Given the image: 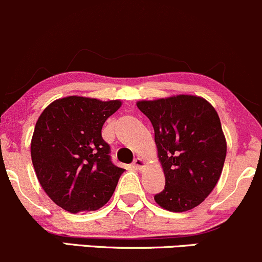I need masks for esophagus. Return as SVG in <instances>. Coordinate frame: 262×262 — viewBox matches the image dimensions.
<instances>
[{
    "label": "esophagus",
    "mask_w": 262,
    "mask_h": 262,
    "mask_svg": "<svg viewBox=\"0 0 262 262\" xmlns=\"http://www.w3.org/2000/svg\"><path fill=\"white\" fill-rule=\"evenodd\" d=\"M134 166L137 168V170H141V168L145 167V161L142 159H136L134 161Z\"/></svg>",
    "instance_id": "obj_1"
}]
</instances>
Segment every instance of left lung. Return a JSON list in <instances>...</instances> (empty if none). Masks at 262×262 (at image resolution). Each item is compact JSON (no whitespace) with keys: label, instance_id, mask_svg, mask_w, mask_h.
<instances>
[{"label":"left lung","instance_id":"8db88e82","mask_svg":"<svg viewBox=\"0 0 262 262\" xmlns=\"http://www.w3.org/2000/svg\"><path fill=\"white\" fill-rule=\"evenodd\" d=\"M136 105L152 123L165 173V188L155 201L172 212L192 210L210 195L224 167L227 146L217 112L192 95Z\"/></svg>","mask_w":262,"mask_h":262}]
</instances>
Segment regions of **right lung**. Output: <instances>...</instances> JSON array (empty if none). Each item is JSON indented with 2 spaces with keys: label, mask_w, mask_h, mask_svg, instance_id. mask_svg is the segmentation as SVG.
<instances>
[{
  "label": "right lung",
  "mask_w": 262,
  "mask_h": 262,
  "mask_svg": "<svg viewBox=\"0 0 262 262\" xmlns=\"http://www.w3.org/2000/svg\"><path fill=\"white\" fill-rule=\"evenodd\" d=\"M120 100L69 96L38 117L31 140L36 176L49 198L71 213L95 211L111 199L125 170L112 164L101 130Z\"/></svg>",
  "instance_id": "add662e5"
}]
</instances>
